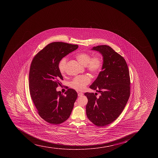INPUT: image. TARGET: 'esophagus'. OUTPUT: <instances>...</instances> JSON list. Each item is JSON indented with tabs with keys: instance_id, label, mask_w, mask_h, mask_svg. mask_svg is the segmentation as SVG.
<instances>
[{
	"instance_id": "esophagus-1",
	"label": "esophagus",
	"mask_w": 158,
	"mask_h": 158,
	"mask_svg": "<svg viewBox=\"0 0 158 158\" xmlns=\"http://www.w3.org/2000/svg\"><path fill=\"white\" fill-rule=\"evenodd\" d=\"M83 94L82 93L79 92L78 93V96H82L83 95Z\"/></svg>"
}]
</instances>
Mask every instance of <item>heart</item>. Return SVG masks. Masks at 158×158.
Segmentation results:
<instances>
[{"mask_svg":"<svg viewBox=\"0 0 158 158\" xmlns=\"http://www.w3.org/2000/svg\"><path fill=\"white\" fill-rule=\"evenodd\" d=\"M76 58L80 64L85 66L86 69L92 74L99 72L102 66V60L100 56H95L91 58V55L85 52H81L77 55ZM67 59L63 58L59 64V69L62 73L65 72ZM91 81V78L88 75H82L75 77L70 82V85L74 89L81 91Z\"/></svg>","mask_w":158,"mask_h":158,"instance_id":"1","label":"heart"}]
</instances>
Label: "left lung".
Listing matches in <instances>:
<instances>
[{
  "label": "left lung",
  "mask_w": 158,
  "mask_h": 158,
  "mask_svg": "<svg viewBox=\"0 0 158 158\" xmlns=\"http://www.w3.org/2000/svg\"><path fill=\"white\" fill-rule=\"evenodd\" d=\"M103 56L102 71L89 88L99 93H85L88 99L86 115L94 125L105 126L120 115L130 94V79L126 62L123 56L107 45L93 47Z\"/></svg>",
  "instance_id": "1"
}]
</instances>
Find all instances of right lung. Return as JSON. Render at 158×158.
I'll use <instances>...</instances> for the list:
<instances>
[{
    "mask_svg": "<svg viewBox=\"0 0 158 158\" xmlns=\"http://www.w3.org/2000/svg\"><path fill=\"white\" fill-rule=\"evenodd\" d=\"M78 47L66 43H52L32 61L29 75L30 95L39 115L49 123H62L73 109L78 97L76 91L69 89L63 95L56 89L63 80L59 69L60 61Z\"/></svg>",
    "mask_w": 158,
    "mask_h": 158,
    "instance_id": "1",
    "label": "right lung"
}]
</instances>
